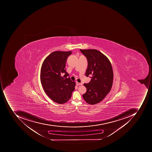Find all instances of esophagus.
Segmentation results:
<instances>
[{
  "instance_id": "1",
  "label": "esophagus",
  "mask_w": 152,
  "mask_h": 152,
  "mask_svg": "<svg viewBox=\"0 0 152 152\" xmlns=\"http://www.w3.org/2000/svg\"><path fill=\"white\" fill-rule=\"evenodd\" d=\"M76 84L77 86H82V83H80L76 82Z\"/></svg>"
}]
</instances>
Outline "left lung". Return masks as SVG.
<instances>
[{"label": "left lung", "instance_id": "obj_1", "mask_svg": "<svg viewBox=\"0 0 152 152\" xmlns=\"http://www.w3.org/2000/svg\"><path fill=\"white\" fill-rule=\"evenodd\" d=\"M87 59L86 75L91 80L84 83L87 91L83 94L84 100L90 104L100 102L110 91L113 81L112 66L109 60L95 49H80Z\"/></svg>", "mask_w": 152, "mask_h": 152}]
</instances>
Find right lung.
<instances>
[{
	"label": "right lung",
	"instance_id": "1",
	"mask_svg": "<svg viewBox=\"0 0 152 152\" xmlns=\"http://www.w3.org/2000/svg\"><path fill=\"white\" fill-rule=\"evenodd\" d=\"M71 53V51L53 52L44 60L41 68L40 79L44 91L60 104L66 102L75 89V82L68 77L65 70L66 59Z\"/></svg>",
	"mask_w": 152,
	"mask_h": 152
}]
</instances>
